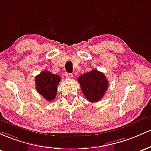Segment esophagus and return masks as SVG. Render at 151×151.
Here are the masks:
<instances>
[{
  "label": "esophagus",
  "mask_w": 151,
  "mask_h": 151,
  "mask_svg": "<svg viewBox=\"0 0 151 151\" xmlns=\"http://www.w3.org/2000/svg\"><path fill=\"white\" fill-rule=\"evenodd\" d=\"M65 76H66V78H72L73 74L72 73H65Z\"/></svg>",
  "instance_id": "obj_1"
}]
</instances>
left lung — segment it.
<instances>
[{
  "label": "left lung",
  "mask_w": 151,
  "mask_h": 151,
  "mask_svg": "<svg viewBox=\"0 0 151 151\" xmlns=\"http://www.w3.org/2000/svg\"><path fill=\"white\" fill-rule=\"evenodd\" d=\"M78 81L86 100L91 103L99 101L106 93L108 87L106 76L96 69L81 75L78 78Z\"/></svg>",
  "instance_id": "obj_1"
}]
</instances>
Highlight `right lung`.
Here are the masks:
<instances>
[{"instance_id":"obj_1","label":"right lung","mask_w":151,"mask_h":151,"mask_svg":"<svg viewBox=\"0 0 151 151\" xmlns=\"http://www.w3.org/2000/svg\"><path fill=\"white\" fill-rule=\"evenodd\" d=\"M60 81L58 75L44 70L35 77V88L46 101H52L56 96L57 86Z\"/></svg>"}]
</instances>
